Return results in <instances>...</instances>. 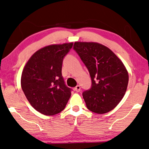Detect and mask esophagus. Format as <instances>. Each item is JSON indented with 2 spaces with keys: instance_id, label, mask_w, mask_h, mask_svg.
<instances>
[{
  "instance_id": "obj_1",
  "label": "esophagus",
  "mask_w": 149,
  "mask_h": 149,
  "mask_svg": "<svg viewBox=\"0 0 149 149\" xmlns=\"http://www.w3.org/2000/svg\"><path fill=\"white\" fill-rule=\"evenodd\" d=\"M74 91H76L77 92H79V91H81L80 85H77V86L74 87Z\"/></svg>"
}]
</instances>
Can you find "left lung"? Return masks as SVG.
<instances>
[{"instance_id": "8db88e82", "label": "left lung", "mask_w": 149, "mask_h": 149, "mask_svg": "<svg viewBox=\"0 0 149 149\" xmlns=\"http://www.w3.org/2000/svg\"><path fill=\"white\" fill-rule=\"evenodd\" d=\"M73 47L91 79V87L83 93L87 108L97 114L112 111L127 90L129 75L123 63L109 48L97 42L77 41Z\"/></svg>"}]
</instances>
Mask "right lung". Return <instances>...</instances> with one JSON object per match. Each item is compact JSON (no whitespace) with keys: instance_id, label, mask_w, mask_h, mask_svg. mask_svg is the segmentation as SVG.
I'll list each match as a JSON object with an SVG mask.
<instances>
[{"instance_id":"1","label":"right lung","mask_w":149,"mask_h":149,"mask_svg":"<svg viewBox=\"0 0 149 149\" xmlns=\"http://www.w3.org/2000/svg\"><path fill=\"white\" fill-rule=\"evenodd\" d=\"M73 42L51 45L36 52L22 71L21 86L34 109L52 116L62 111L71 95L62 75L63 59Z\"/></svg>"}]
</instances>
